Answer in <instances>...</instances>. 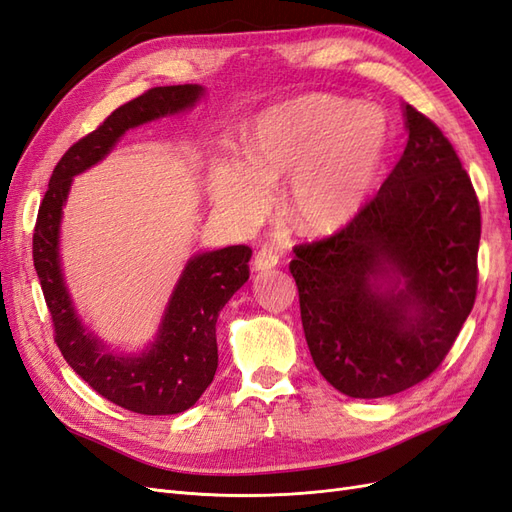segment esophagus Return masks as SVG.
<instances>
[{
	"label": "esophagus",
	"instance_id": "34e87169",
	"mask_svg": "<svg viewBox=\"0 0 512 512\" xmlns=\"http://www.w3.org/2000/svg\"><path fill=\"white\" fill-rule=\"evenodd\" d=\"M277 262H280V254H277V250H273V247H269V245H262L254 256V269L265 271V269L275 267Z\"/></svg>",
	"mask_w": 512,
	"mask_h": 512
}]
</instances>
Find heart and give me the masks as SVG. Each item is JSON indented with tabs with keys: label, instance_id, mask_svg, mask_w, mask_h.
<instances>
[{
	"label": "heart",
	"instance_id": "obj_1",
	"mask_svg": "<svg viewBox=\"0 0 512 512\" xmlns=\"http://www.w3.org/2000/svg\"><path fill=\"white\" fill-rule=\"evenodd\" d=\"M389 123L376 106L335 96H307L258 117L245 158L218 160L211 177L215 205L239 222L271 205V181L290 177L294 224L327 232L352 220L378 179Z\"/></svg>",
	"mask_w": 512,
	"mask_h": 512
}]
</instances>
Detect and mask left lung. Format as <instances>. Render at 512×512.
Wrapping results in <instances>:
<instances>
[{"label":"left lung","instance_id":"obj_1","mask_svg":"<svg viewBox=\"0 0 512 512\" xmlns=\"http://www.w3.org/2000/svg\"><path fill=\"white\" fill-rule=\"evenodd\" d=\"M408 145L378 194L333 235L294 245L290 273L320 374L356 399L427 380L470 316L478 288L480 205L455 147L406 104ZM397 270L407 286L370 282Z\"/></svg>","mask_w":512,"mask_h":512}]
</instances>
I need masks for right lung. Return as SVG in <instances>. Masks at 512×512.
Masks as SVG:
<instances>
[{"label":"right lung","mask_w":512,"mask_h":512,"mask_svg":"<svg viewBox=\"0 0 512 512\" xmlns=\"http://www.w3.org/2000/svg\"><path fill=\"white\" fill-rule=\"evenodd\" d=\"M203 87H151L108 115L76 141L49 181L34 226V267L53 320L55 344L68 365L91 389L136 414H179L192 408L218 369L215 322L250 277L252 247L230 245L194 256L185 267L166 309L158 342L141 356L104 352L76 318L59 269V220L72 177L100 162L126 130L192 106Z\"/></svg>","instance_id":"add662e5"}]
</instances>
